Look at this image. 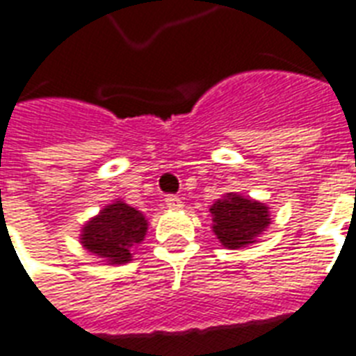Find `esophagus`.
<instances>
[{"label":"esophagus","mask_w":356,"mask_h":356,"mask_svg":"<svg viewBox=\"0 0 356 356\" xmlns=\"http://www.w3.org/2000/svg\"><path fill=\"white\" fill-rule=\"evenodd\" d=\"M165 205H168L170 209H181V207H183V200L179 198V196H168V198H165Z\"/></svg>","instance_id":"esophagus-1"}]
</instances>
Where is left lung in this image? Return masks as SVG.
<instances>
[{
  "instance_id": "left-lung-1",
  "label": "left lung",
  "mask_w": 356,
  "mask_h": 356,
  "mask_svg": "<svg viewBox=\"0 0 356 356\" xmlns=\"http://www.w3.org/2000/svg\"><path fill=\"white\" fill-rule=\"evenodd\" d=\"M211 230L225 249H245L257 243L259 238L272 225L270 207L259 200L226 192L209 207Z\"/></svg>"
}]
</instances>
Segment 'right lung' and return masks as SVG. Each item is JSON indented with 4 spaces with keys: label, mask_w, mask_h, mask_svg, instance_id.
I'll list each match as a JSON object with an SVG mask.
<instances>
[{
    "label": "right lung",
    "mask_w": 356,
    "mask_h": 356,
    "mask_svg": "<svg viewBox=\"0 0 356 356\" xmlns=\"http://www.w3.org/2000/svg\"><path fill=\"white\" fill-rule=\"evenodd\" d=\"M147 228L149 220L143 213L124 200H115L84 222L79 239L84 249L102 259V262L120 266L130 262L131 251L143 241Z\"/></svg>",
    "instance_id": "add662e5"
}]
</instances>
